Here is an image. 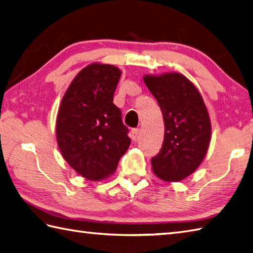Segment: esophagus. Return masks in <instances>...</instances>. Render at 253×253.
Returning <instances> with one entry per match:
<instances>
[{
    "instance_id": "esophagus-1",
    "label": "esophagus",
    "mask_w": 253,
    "mask_h": 253,
    "mask_svg": "<svg viewBox=\"0 0 253 253\" xmlns=\"http://www.w3.org/2000/svg\"><path fill=\"white\" fill-rule=\"evenodd\" d=\"M139 128H133V129L131 130V139L132 140H136V139L138 138V136H139Z\"/></svg>"
}]
</instances>
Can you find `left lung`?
Listing matches in <instances>:
<instances>
[{
    "label": "left lung",
    "mask_w": 253,
    "mask_h": 253,
    "mask_svg": "<svg viewBox=\"0 0 253 253\" xmlns=\"http://www.w3.org/2000/svg\"><path fill=\"white\" fill-rule=\"evenodd\" d=\"M143 82L157 99L164 121V141L151 159L155 176L180 181L191 175L206 157L211 141V121L202 95L179 73L146 75Z\"/></svg>",
    "instance_id": "1"
}]
</instances>
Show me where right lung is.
Here are the masks:
<instances>
[{"label":"right lung","mask_w":253,"mask_h":253,"mask_svg":"<svg viewBox=\"0 0 253 253\" xmlns=\"http://www.w3.org/2000/svg\"><path fill=\"white\" fill-rule=\"evenodd\" d=\"M121 75L114 65L90 64L73 79L58 109V148L68 165L88 180L112 175L129 148L128 128L113 103Z\"/></svg>","instance_id":"right-lung-1"}]
</instances>
